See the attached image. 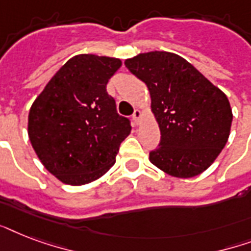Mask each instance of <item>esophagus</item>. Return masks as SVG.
I'll return each instance as SVG.
<instances>
[{"instance_id": "1", "label": "esophagus", "mask_w": 251, "mask_h": 251, "mask_svg": "<svg viewBox=\"0 0 251 251\" xmlns=\"http://www.w3.org/2000/svg\"><path fill=\"white\" fill-rule=\"evenodd\" d=\"M142 113H141V110L139 109H135L134 110V113H133V121L135 122L138 125V122H139V118H141Z\"/></svg>"}]
</instances>
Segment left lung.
I'll return each instance as SVG.
<instances>
[{"label":"left lung","mask_w":251,"mask_h":251,"mask_svg":"<svg viewBox=\"0 0 251 251\" xmlns=\"http://www.w3.org/2000/svg\"><path fill=\"white\" fill-rule=\"evenodd\" d=\"M125 66L147 84L160 127L150 161L179 178L206 171L229 137L233 116L226 94L173 53H141Z\"/></svg>","instance_id":"obj_1"}]
</instances>
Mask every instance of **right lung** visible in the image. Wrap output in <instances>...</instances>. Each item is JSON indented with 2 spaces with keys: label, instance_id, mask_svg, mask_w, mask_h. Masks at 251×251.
Masks as SVG:
<instances>
[{
  "label": "right lung",
  "instance_id": "add662e5",
  "mask_svg": "<svg viewBox=\"0 0 251 251\" xmlns=\"http://www.w3.org/2000/svg\"><path fill=\"white\" fill-rule=\"evenodd\" d=\"M121 66L112 57L79 54L54 74L28 114V137L53 176L69 185H84L105 175L120 145L130 134V120L117 113L106 83Z\"/></svg>",
  "mask_w": 251,
  "mask_h": 251
}]
</instances>
